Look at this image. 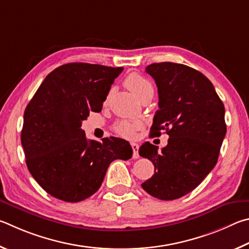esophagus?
Here are the masks:
<instances>
[{"mask_svg": "<svg viewBox=\"0 0 249 249\" xmlns=\"http://www.w3.org/2000/svg\"><path fill=\"white\" fill-rule=\"evenodd\" d=\"M131 147H132V151H133V158L138 159L139 158V145H138V143L132 142Z\"/></svg>", "mask_w": 249, "mask_h": 249, "instance_id": "obj_1", "label": "esophagus"}]
</instances>
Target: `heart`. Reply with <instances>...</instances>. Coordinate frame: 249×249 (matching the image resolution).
Returning <instances> with one entry per match:
<instances>
[{"instance_id": "obj_1", "label": "heart", "mask_w": 249, "mask_h": 249, "mask_svg": "<svg viewBox=\"0 0 249 249\" xmlns=\"http://www.w3.org/2000/svg\"><path fill=\"white\" fill-rule=\"evenodd\" d=\"M124 85L139 99H141L146 94L153 93V85H152V83L146 77L142 76L141 74L138 73L129 74L124 80ZM140 127L141 124L139 122L124 120L118 122L115 125V131L124 138H132L137 130Z\"/></svg>"}]
</instances>
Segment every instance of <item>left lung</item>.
Segmentation results:
<instances>
[{
	"instance_id": "left-lung-1",
	"label": "left lung",
	"mask_w": 249,
	"mask_h": 249,
	"mask_svg": "<svg viewBox=\"0 0 249 249\" xmlns=\"http://www.w3.org/2000/svg\"><path fill=\"white\" fill-rule=\"evenodd\" d=\"M159 91L151 136L168 134L167 145L145 142L139 149L154 165V175L142 184L147 194L175 200L201 184L219 159L226 133L224 105L212 83L185 64L160 62L147 65Z\"/></svg>"
}]
</instances>
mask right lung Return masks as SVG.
<instances>
[{"mask_svg":"<svg viewBox=\"0 0 249 249\" xmlns=\"http://www.w3.org/2000/svg\"><path fill=\"white\" fill-rule=\"evenodd\" d=\"M124 68L68 63L48 74L24 112L20 134L26 164L43 190L78 202L99 189L109 165L132 158L124 139L87 140L81 129L89 111H102Z\"/></svg>","mask_w":249,"mask_h":249,"instance_id":"obj_1","label":"right lung"}]
</instances>
